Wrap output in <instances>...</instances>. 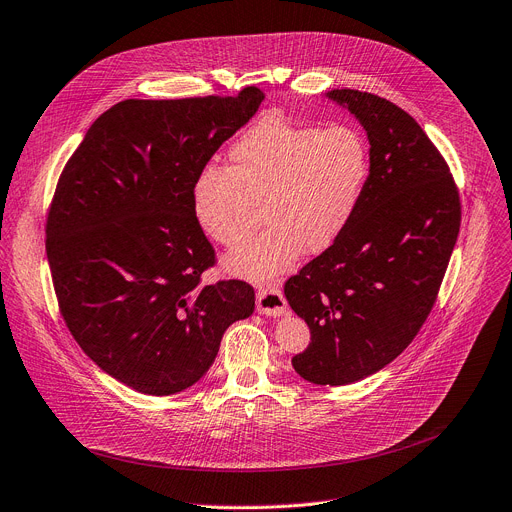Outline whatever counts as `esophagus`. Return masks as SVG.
Here are the masks:
<instances>
[{
    "instance_id": "obj_1",
    "label": "esophagus",
    "mask_w": 512,
    "mask_h": 512,
    "mask_svg": "<svg viewBox=\"0 0 512 512\" xmlns=\"http://www.w3.org/2000/svg\"><path fill=\"white\" fill-rule=\"evenodd\" d=\"M256 309L264 316H283L287 313V299L277 287H264L256 293Z\"/></svg>"
}]
</instances>
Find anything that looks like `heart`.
Masks as SVG:
<instances>
[{"label": "heart", "instance_id": "1", "mask_svg": "<svg viewBox=\"0 0 512 512\" xmlns=\"http://www.w3.org/2000/svg\"><path fill=\"white\" fill-rule=\"evenodd\" d=\"M227 168L194 180L192 213L221 246H238L262 215L270 223L225 258L233 277L268 283L303 250H328L355 217L371 174L365 137L352 127H311L266 116L229 147Z\"/></svg>", "mask_w": 512, "mask_h": 512}]
</instances>
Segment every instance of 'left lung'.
Masks as SVG:
<instances>
[{"mask_svg":"<svg viewBox=\"0 0 512 512\" xmlns=\"http://www.w3.org/2000/svg\"><path fill=\"white\" fill-rule=\"evenodd\" d=\"M328 98L367 131L371 174L348 227L285 283V295L311 332L293 369L316 385H348L389 365L426 322L461 203L445 157L406 110L359 90Z\"/></svg>","mask_w":512,"mask_h":512,"instance_id":"left-lung-1","label":"left lung"}]
</instances>
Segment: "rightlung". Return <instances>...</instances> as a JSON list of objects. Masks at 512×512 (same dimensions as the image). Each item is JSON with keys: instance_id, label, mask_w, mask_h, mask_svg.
<instances>
[{"instance_id": "add662e5", "label": "right lung", "mask_w": 512, "mask_h": 512, "mask_svg": "<svg viewBox=\"0 0 512 512\" xmlns=\"http://www.w3.org/2000/svg\"><path fill=\"white\" fill-rule=\"evenodd\" d=\"M262 100L248 86L238 96L119 102L59 176L47 258L61 316L104 373L147 396L199 381L223 332L254 311L252 285H203L215 250L194 219L192 186Z\"/></svg>"}]
</instances>
